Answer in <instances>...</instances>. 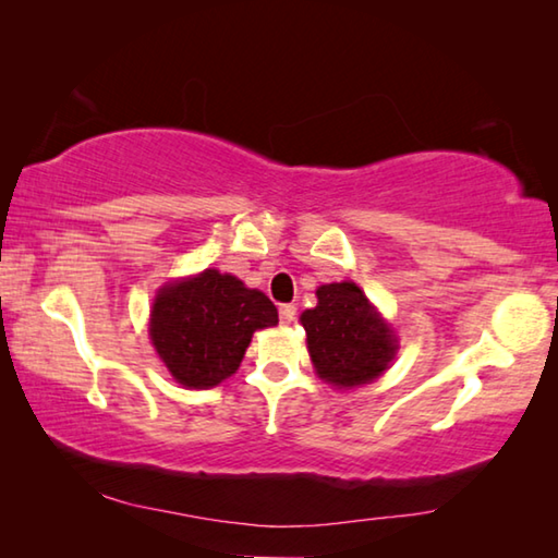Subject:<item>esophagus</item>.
Here are the masks:
<instances>
[{
	"mask_svg": "<svg viewBox=\"0 0 558 558\" xmlns=\"http://www.w3.org/2000/svg\"><path fill=\"white\" fill-rule=\"evenodd\" d=\"M278 315H280V325H292L295 323V315H298V307L295 305H280V310H278Z\"/></svg>",
	"mask_w": 558,
	"mask_h": 558,
	"instance_id": "esophagus-1",
	"label": "esophagus"
}]
</instances>
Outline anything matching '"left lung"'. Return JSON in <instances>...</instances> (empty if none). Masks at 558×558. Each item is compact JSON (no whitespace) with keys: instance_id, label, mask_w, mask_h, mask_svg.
Listing matches in <instances>:
<instances>
[{"instance_id":"left-lung-1","label":"left lung","mask_w":558,"mask_h":558,"mask_svg":"<svg viewBox=\"0 0 558 558\" xmlns=\"http://www.w3.org/2000/svg\"><path fill=\"white\" fill-rule=\"evenodd\" d=\"M315 372L335 389L372 384L399 349L393 329L352 280L317 288V305L300 315Z\"/></svg>"}]
</instances>
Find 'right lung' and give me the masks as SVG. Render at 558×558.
I'll return each mask as SVG.
<instances>
[{
  "mask_svg": "<svg viewBox=\"0 0 558 558\" xmlns=\"http://www.w3.org/2000/svg\"><path fill=\"white\" fill-rule=\"evenodd\" d=\"M272 325H278V310L260 290L206 268L159 288L149 339L179 384L211 389L239 369L253 332Z\"/></svg>",
  "mask_w": 558,
  "mask_h": 558,
  "instance_id": "obj_1",
  "label": "right lung"
}]
</instances>
